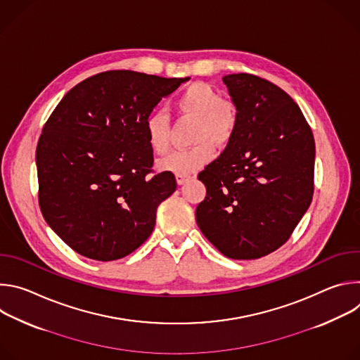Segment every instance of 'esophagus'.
Here are the masks:
<instances>
[{"label":"esophagus","mask_w":360,"mask_h":360,"mask_svg":"<svg viewBox=\"0 0 360 360\" xmlns=\"http://www.w3.org/2000/svg\"><path fill=\"white\" fill-rule=\"evenodd\" d=\"M189 179V176H184V175H176V184L178 185H184L186 181Z\"/></svg>","instance_id":"34e87169"}]
</instances>
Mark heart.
Returning a JSON list of instances; mask_svg holds the SVG:
<instances>
[{"mask_svg": "<svg viewBox=\"0 0 360 360\" xmlns=\"http://www.w3.org/2000/svg\"><path fill=\"white\" fill-rule=\"evenodd\" d=\"M182 117L196 120L195 146L172 152L158 162V168L176 175H191L215 157V148H225L233 138L238 127V111L229 101L210 84L193 82L188 85L175 101ZM145 136L149 148L164 155L171 148V121L162 111H155L145 120Z\"/></svg>", "mask_w": 360, "mask_h": 360, "instance_id": "obj_1", "label": "heart"}]
</instances>
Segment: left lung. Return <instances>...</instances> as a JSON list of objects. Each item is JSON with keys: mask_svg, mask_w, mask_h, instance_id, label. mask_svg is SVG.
<instances>
[{"mask_svg": "<svg viewBox=\"0 0 360 360\" xmlns=\"http://www.w3.org/2000/svg\"><path fill=\"white\" fill-rule=\"evenodd\" d=\"M222 81L238 127L198 175L207 196L196 224L226 258L258 259L281 248L309 208L315 139L296 102L275 84L250 74Z\"/></svg>", "mask_w": 360, "mask_h": 360, "instance_id": "1", "label": "left lung"}]
</instances>
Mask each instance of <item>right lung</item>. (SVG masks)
Returning a JSON list of instances; mask_svg holds the SVG:
<instances>
[{"label":"right lung","mask_w":360,"mask_h":360,"mask_svg":"<svg viewBox=\"0 0 360 360\" xmlns=\"http://www.w3.org/2000/svg\"><path fill=\"white\" fill-rule=\"evenodd\" d=\"M186 78L107 71L75 85L46 121L35 153L44 219L70 248L117 261L155 226L176 189L172 172L150 175L145 120Z\"/></svg>","instance_id":"obj_1"}]
</instances>
